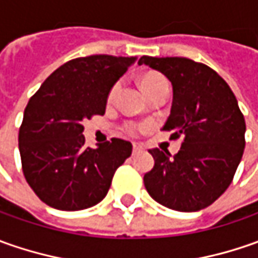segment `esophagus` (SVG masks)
Here are the masks:
<instances>
[{
    "instance_id": "34e87169",
    "label": "esophagus",
    "mask_w": 258,
    "mask_h": 258,
    "mask_svg": "<svg viewBox=\"0 0 258 258\" xmlns=\"http://www.w3.org/2000/svg\"><path fill=\"white\" fill-rule=\"evenodd\" d=\"M139 152H142V146H139V145H134V148H132V155H138Z\"/></svg>"
}]
</instances>
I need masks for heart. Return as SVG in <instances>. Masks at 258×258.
Returning a JSON list of instances; mask_svg holds the SVG:
<instances>
[{
	"label": "heart",
	"instance_id": "1",
	"mask_svg": "<svg viewBox=\"0 0 258 258\" xmlns=\"http://www.w3.org/2000/svg\"><path fill=\"white\" fill-rule=\"evenodd\" d=\"M162 82H166V79H165L162 75H158V73H148V75H145L144 77H142V87H144V90H146V89H149L151 86L162 83ZM117 90H119V82L112 86V89H110V92H109V99H113V96L116 94ZM123 131L124 134H127L129 136H138L141 132H144L145 131V124L129 122V123H126L123 126Z\"/></svg>",
	"mask_w": 258,
	"mask_h": 258
}]
</instances>
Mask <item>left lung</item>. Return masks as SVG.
Returning a JSON list of instances; mask_svg holds the SVG:
<instances>
[{
  "label": "left lung",
  "instance_id": "left-lung-1",
  "mask_svg": "<svg viewBox=\"0 0 258 258\" xmlns=\"http://www.w3.org/2000/svg\"><path fill=\"white\" fill-rule=\"evenodd\" d=\"M138 64L161 72L172 83L171 114L164 131L182 139L176 155L151 149L146 191L156 203L192 213L218 200L233 181L245 146V120L230 86L211 67L185 57L142 55Z\"/></svg>",
  "mask_w": 258,
  "mask_h": 258
}]
</instances>
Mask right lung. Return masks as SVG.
<instances>
[{"label": "right lung", "mask_w": 258, "mask_h": 258, "mask_svg": "<svg viewBox=\"0 0 258 258\" xmlns=\"http://www.w3.org/2000/svg\"><path fill=\"white\" fill-rule=\"evenodd\" d=\"M135 57L94 54L60 66L25 106L18 132L23 173L35 195L55 210L79 211L100 203L116 169L132 154L113 138L86 146L83 120L104 114L107 94Z\"/></svg>", "instance_id": "add662e5"}]
</instances>
